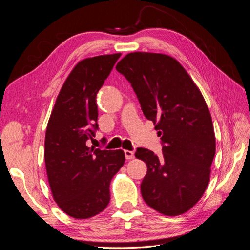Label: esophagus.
I'll return each mask as SVG.
<instances>
[{
  "instance_id": "1",
  "label": "esophagus",
  "mask_w": 250,
  "mask_h": 250,
  "mask_svg": "<svg viewBox=\"0 0 250 250\" xmlns=\"http://www.w3.org/2000/svg\"><path fill=\"white\" fill-rule=\"evenodd\" d=\"M124 153H125V157H126V160H132V158L134 157V153H133V151L125 150V151H124Z\"/></svg>"
}]
</instances>
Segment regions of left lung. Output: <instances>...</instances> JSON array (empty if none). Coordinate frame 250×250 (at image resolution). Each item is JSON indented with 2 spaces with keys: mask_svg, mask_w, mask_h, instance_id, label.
Segmentation results:
<instances>
[{
  "mask_svg": "<svg viewBox=\"0 0 250 250\" xmlns=\"http://www.w3.org/2000/svg\"><path fill=\"white\" fill-rule=\"evenodd\" d=\"M116 69L130 82L144 116L161 137L163 154L138 148L147 165L143 199L166 216H178L199 201L209 181L216 139L208 105L190 75L175 58L133 52Z\"/></svg>",
  "mask_w": 250,
  "mask_h": 250,
  "instance_id": "8db88e82",
  "label": "left lung"
}]
</instances>
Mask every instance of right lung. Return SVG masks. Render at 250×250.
<instances>
[{
	"label": "right lung",
	"mask_w": 250,
	"mask_h": 250,
	"mask_svg": "<svg viewBox=\"0 0 250 250\" xmlns=\"http://www.w3.org/2000/svg\"><path fill=\"white\" fill-rule=\"evenodd\" d=\"M120 56H95L75 65L48 122L44 162L51 192L58 207L76 219L106 208L110 181L125 162L123 150L86 146L98 130L97 93Z\"/></svg>",
	"instance_id": "add662e5"
}]
</instances>
